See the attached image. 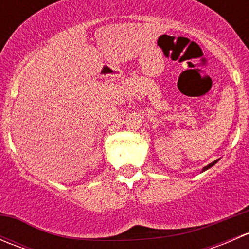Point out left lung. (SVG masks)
Returning a JSON list of instances; mask_svg holds the SVG:
<instances>
[{
    "instance_id": "8db88e82",
    "label": "left lung",
    "mask_w": 249,
    "mask_h": 249,
    "mask_svg": "<svg viewBox=\"0 0 249 249\" xmlns=\"http://www.w3.org/2000/svg\"><path fill=\"white\" fill-rule=\"evenodd\" d=\"M218 161H219V159L214 160V161H213V162H211V164H208V165H207V166H205V167H203V169H202V172H203V171H206V170L211 169V167H212V166H213V165H215V164H217V162H218Z\"/></svg>"
}]
</instances>
